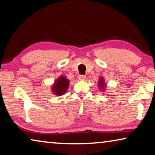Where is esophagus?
I'll list each match as a JSON object with an SVG mask.
<instances>
[{"mask_svg": "<svg viewBox=\"0 0 155 155\" xmlns=\"http://www.w3.org/2000/svg\"><path fill=\"white\" fill-rule=\"evenodd\" d=\"M85 78H86V77H85V75L81 74V75H78V80L84 81V80L85 79Z\"/></svg>", "mask_w": 155, "mask_h": 155, "instance_id": "1", "label": "esophagus"}]
</instances>
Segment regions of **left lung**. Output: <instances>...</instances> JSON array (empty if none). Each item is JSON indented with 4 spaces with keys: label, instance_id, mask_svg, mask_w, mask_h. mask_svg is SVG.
<instances>
[{
    "label": "left lung",
    "instance_id": "left-lung-1",
    "mask_svg": "<svg viewBox=\"0 0 155 155\" xmlns=\"http://www.w3.org/2000/svg\"><path fill=\"white\" fill-rule=\"evenodd\" d=\"M98 85L100 86V88L101 91H104V90L106 88V85L104 84V79L103 78H100V81H98Z\"/></svg>",
    "mask_w": 155,
    "mask_h": 155
}]
</instances>
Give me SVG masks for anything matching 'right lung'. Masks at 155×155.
Wrapping results in <instances>:
<instances>
[{
    "label": "right lung",
    "mask_w": 155,
    "mask_h": 155,
    "mask_svg": "<svg viewBox=\"0 0 155 155\" xmlns=\"http://www.w3.org/2000/svg\"><path fill=\"white\" fill-rule=\"evenodd\" d=\"M69 85H70V81L67 79L64 76H61L58 78V79L55 80L54 85H52V92L55 95H63L68 91Z\"/></svg>",
    "instance_id": "1"
}]
</instances>
